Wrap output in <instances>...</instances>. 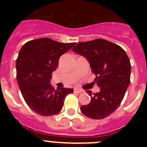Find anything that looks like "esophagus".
Listing matches in <instances>:
<instances>
[{"label": "esophagus", "mask_w": 147, "mask_h": 147, "mask_svg": "<svg viewBox=\"0 0 147 147\" xmlns=\"http://www.w3.org/2000/svg\"><path fill=\"white\" fill-rule=\"evenodd\" d=\"M74 91L76 92V93H82L83 90H81V89H78V88H75Z\"/></svg>", "instance_id": "obj_1"}]
</instances>
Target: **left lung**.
<instances>
[{"label":"left lung","mask_w":147,"mask_h":147,"mask_svg":"<svg viewBox=\"0 0 147 147\" xmlns=\"http://www.w3.org/2000/svg\"><path fill=\"white\" fill-rule=\"evenodd\" d=\"M73 51L88 59L96 75L94 81L100 88V91L93 94L87 90L91 101L81 106L82 113L93 119L107 117L120 105L130 82L128 56L119 45L104 39L79 42Z\"/></svg>","instance_id":"obj_1"}]
</instances>
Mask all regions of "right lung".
Returning a JSON list of instances; mask_svg holds the SVG:
<instances>
[{
  "mask_svg": "<svg viewBox=\"0 0 147 147\" xmlns=\"http://www.w3.org/2000/svg\"><path fill=\"white\" fill-rule=\"evenodd\" d=\"M75 44L44 37L30 40L20 49L16 60L17 80L25 102L36 113L43 116L59 113L66 96L74 92L72 88L55 90L50 80L59 57Z\"/></svg>",
  "mask_w": 147,
  "mask_h": 147,
  "instance_id": "right-lung-1",
  "label": "right lung"
}]
</instances>
